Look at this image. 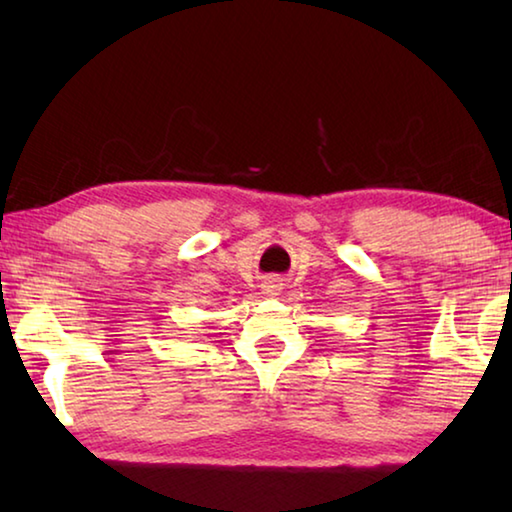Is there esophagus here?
<instances>
[{"instance_id": "obj_1", "label": "esophagus", "mask_w": 512, "mask_h": 512, "mask_svg": "<svg viewBox=\"0 0 512 512\" xmlns=\"http://www.w3.org/2000/svg\"><path fill=\"white\" fill-rule=\"evenodd\" d=\"M266 291H275V284H271V287H268Z\"/></svg>"}]
</instances>
